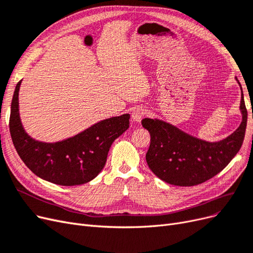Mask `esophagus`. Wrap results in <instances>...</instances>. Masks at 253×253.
I'll use <instances>...</instances> for the list:
<instances>
[{"instance_id": "34e87169", "label": "esophagus", "mask_w": 253, "mask_h": 253, "mask_svg": "<svg viewBox=\"0 0 253 253\" xmlns=\"http://www.w3.org/2000/svg\"><path fill=\"white\" fill-rule=\"evenodd\" d=\"M145 113H146V110L144 108H135L132 111V115H131V118H132L133 122H136V123H140V122L143 119V117L145 116Z\"/></svg>"}]
</instances>
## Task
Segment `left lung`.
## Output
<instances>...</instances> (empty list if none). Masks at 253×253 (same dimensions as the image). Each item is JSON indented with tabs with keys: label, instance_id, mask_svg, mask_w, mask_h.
<instances>
[{
	"label": "left lung",
	"instance_id": "left-lung-1",
	"mask_svg": "<svg viewBox=\"0 0 253 253\" xmlns=\"http://www.w3.org/2000/svg\"><path fill=\"white\" fill-rule=\"evenodd\" d=\"M241 92L242 123L233 133L218 142L203 141L164 121L144 119L142 125L150 133L146 161L152 172L175 186L199 185L221 172L239 152L245 137L247 109L242 87Z\"/></svg>",
	"mask_w": 253,
	"mask_h": 253
}]
</instances>
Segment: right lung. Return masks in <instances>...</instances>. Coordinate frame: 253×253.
<instances>
[{
    "label": "right lung",
    "instance_id": "1",
    "mask_svg": "<svg viewBox=\"0 0 253 253\" xmlns=\"http://www.w3.org/2000/svg\"><path fill=\"white\" fill-rule=\"evenodd\" d=\"M13 93L9 130L14 148L25 165L39 177L62 186L90 182L107 161L111 144L129 128V115L103 120L81 133L55 143L30 137L22 126L19 112V90Z\"/></svg>",
    "mask_w": 253,
    "mask_h": 253
}]
</instances>
